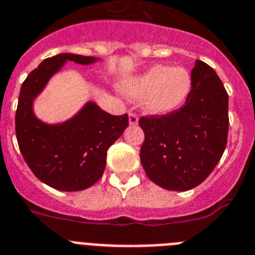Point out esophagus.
Wrapping results in <instances>:
<instances>
[{
  "label": "esophagus",
  "instance_id": "obj_1",
  "mask_svg": "<svg viewBox=\"0 0 255 255\" xmlns=\"http://www.w3.org/2000/svg\"><path fill=\"white\" fill-rule=\"evenodd\" d=\"M128 122H129L130 126H136L138 123V117L134 113H129L128 114Z\"/></svg>",
  "mask_w": 255,
  "mask_h": 255
}]
</instances>
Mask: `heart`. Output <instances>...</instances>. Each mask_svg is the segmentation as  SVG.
Instances as JSON below:
<instances>
[{"label": "heart", "mask_w": 255, "mask_h": 255, "mask_svg": "<svg viewBox=\"0 0 255 255\" xmlns=\"http://www.w3.org/2000/svg\"><path fill=\"white\" fill-rule=\"evenodd\" d=\"M192 87L190 72L183 66L154 65L122 85V91L133 100H142L151 114L176 112L186 103Z\"/></svg>", "instance_id": "heart-1"}]
</instances>
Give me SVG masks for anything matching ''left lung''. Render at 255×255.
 I'll return each mask as SVG.
<instances>
[{
	"label": "left lung",
	"instance_id": "left-lung-1",
	"mask_svg": "<svg viewBox=\"0 0 255 255\" xmlns=\"http://www.w3.org/2000/svg\"><path fill=\"white\" fill-rule=\"evenodd\" d=\"M192 87L185 105L170 114L142 117L141 164L150 180L165 190L187 191L212 173L229 134V95L213 68L195 61Z\"/></svg>",
	"mask_w": 255,
	"mask_h": 255
}]
</instances>
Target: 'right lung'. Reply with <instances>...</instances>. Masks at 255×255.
Returning a JSON list of instances; mask_svg holds the SVG:
<instances>
[{
    "label": "right lung",
    "instance_id": "1",
    "mask_svg": "<svg viewBox=\"0 0 255 255\" xmlns=\"http://www.w3.org/2000/svg\"><path fill=\"white\" fill-rule=\"evenodd\" d=\"M97 60L59 54L42 61L21 85L15 115L19 149L34 176L52 189L81 191L96 183L105 169L108 149L128 127L127 114L112 115L94 101L56 125L42 122L33 112L35 97L68 61L90 65Z\"/></svg>",
    "mask_w": 255,
    "mask_h": 255
}]
</instances>
